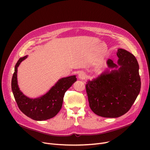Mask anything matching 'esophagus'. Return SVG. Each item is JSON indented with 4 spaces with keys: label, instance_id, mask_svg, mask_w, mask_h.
Returning a JSON list of instances; mask_svg holds the SVG:
<instances>
[{
    "label": "esophagus",
    "instance_id": "1",
    "mask_svg": "<svg viewBox=\"0 0 150 150\" xmlns=\"http://www.w3.org/2000/svg\"><path fill=\"white\" fill-rule=\"evenodd\" d=\"M78 78H79L80 80H84L86 78V74L84 72H81L79 74V75H78Z\"/></svg>",
    "mask_w": 150,
    "mask_h": 150
}]
</instances>
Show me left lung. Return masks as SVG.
<instances>
[{
  "label": "left lung",
  "mask_w": 150,
  "mask_h": 150,
  "mask_svg": "<svg viewBox=\"0 0 150 150\" xmlns=\"http://www.w3.org/2000/svg\"><path fill=\"white\" fill-rule=\"evenodd\" d=\"M120 67L108 70L86 85L89 106L96 114L116 118L127 113L137 98L141 88L138 62L130 52L119 49L117 52ZM110 68L118 66L109 59Z\"/></svg>",
  "instance_id": "8db88e82"
}]
</instances>
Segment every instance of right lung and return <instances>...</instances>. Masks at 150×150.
<instances>
[{"label":"right lung","mask_w":150,"mask_h":150,"mask_svg":"<svg viewBox=\"0 0 150 150\" xmlns=\"http://www.w3.org/2000/svg\"><path fill=\"white\" fill-rule=\"evenodd\" d=\"M27 58H21L15 66L11 80V89L14 97L21 111L31 119L42 121L56 115L61 110L65 92L76 81L75 75L59 79L45 95L36 98H30L20 91L18 84V67Z\"/></svg>","instance_id":"add662e5"}]
</instances>
